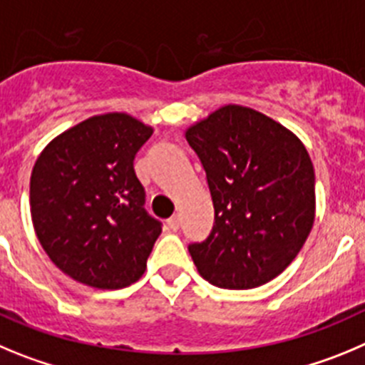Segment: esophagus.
Masks as SVG:
<instances>
[{
	"label": "esophagus",
	"mask_w": 365,
	"mask_h": 365,
	"mask_svg": "<svg viewBox=\"0 0 365 365\" xmlns=\"http://www.w3.org/2000/svg\"><path fill=\"white\" fill-rule=\"evenodd\" d=\"M167 225H169L170 231H178L180 225H182V218H180V215L170 216V218L167 220Z\"/></svg>",
	"instance_id": "34e87169"
}]
</instances>
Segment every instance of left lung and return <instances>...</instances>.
<instances>
[{"label":"left lung","instance_id":"left-lung-1","mask_svg":"<svg viewBox=\"0 0 365 365\" xmlns=\"http://www.w3.org/2000/svg\"><path fill=\"white\" fill-rule=\"evenodd\" d=\"M215 205V225L190 244L200 277L222 289H252L297 258L317 211L314 169L300 138L272 118L223 105L185 130Z\"/></svg>","mask_w":365,"mask_h":365}]
</instances>
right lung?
<instances>
[{
    "mask_svg": "<svg viewBox=\"0 0 365 365\" xmlns=\"http://www.w3.org/2000/svg\"><path fill=\"white\" fill-rule=\"evenodd\" d=\"M153 127L125 113L87 118L56 136L31 175L39 244L72 280L121 289L142 278L162 223L143 209L134 156Z\"/></svg>",
    "mask_w": 365,
    "mask_h": 365,
    "instance_id": "1",
    "label": "right lung"
}]
</instances>
